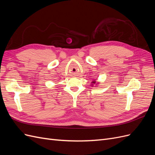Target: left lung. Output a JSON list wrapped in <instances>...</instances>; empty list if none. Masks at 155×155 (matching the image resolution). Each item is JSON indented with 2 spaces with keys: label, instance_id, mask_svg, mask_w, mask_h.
Returning a JSON list of instances; mask_svg holds the SVG:
<instances>
[{
  "label": "left lung",
  "instance_id": "left-lung-1",
  "mask_svg": "<svg viewBox=\"0 0 155 155\" xmlns=\"http://www.w3.org/2000/svg\"><path fill=\"white\" fill-rule=\"evenodd\" d=\"M92 84H96V81H93L92 82Z\"/></svg>",
  "mask_w": 155,
  "mask_h": 155
}]
</instances>
